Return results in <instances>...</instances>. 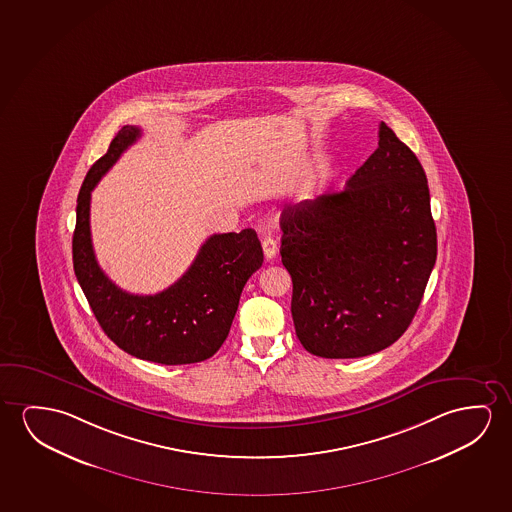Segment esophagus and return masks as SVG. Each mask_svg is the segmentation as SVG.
<instances>
[{
    "label": "esophagus",
    "instance_id": "obj_1",
    "mask_svg": "<svg viewBox=\"0 0 512 512\" xmlns=\"http://www.w3.org/2000/svg\"><path fill=\"white\" fill-rule=\"evenodd\" d=\"M262 250H264V255H266L267 260L275 259L276 253H278V245H276L275 239L271 236L264 237V241H262Z\"/></svg>",
    "mask_w": 512,
    "mask_h": 512
}]
</instances>
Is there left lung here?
<instances>
[{"mask_svg": "<svg viewBox=\"0 0 512 512\" xmlns=\"http://www.w3.org/2000/svg\"><path fill=\"white\" fill-rule=\"evenodd\" d=\"M283 266L304 349L352 359L407 331L437 260L423 165L382 121L378 148L340 193L283 209Z\"/></svg>", "mask_w": 512, "mask_h": 512, "instance_id": "obj_1", "label": "left lung"}]
</instances>
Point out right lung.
Instances as JSON below:
<instances>
[{"label": "right lung", "instance_id": "right-lung-1", "mask_svg": "<svg viewBox=\"0 0 512 512\" xmlns=\"http://www.w3.org/2000/svg\"><path fill=\"white\" fill-rule=\"evenodd\" d=\"M141 135L139 126H123L86 174L72 239L75 276L98 324L119 349L151 363H200L222 347L243 287L262 266L264 253L253 229L213 234L185 275L155 296H135L112 283L91 243L89 202L98 181Z\"/></svg>", "mask_w": 512, "mask_h": 512}]
</instances>
